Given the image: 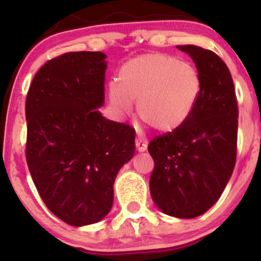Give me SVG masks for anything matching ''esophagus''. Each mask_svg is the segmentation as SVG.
<instances>
[{
  "label": "esophagus",
  "instance_id": "esophagus-1",
  "mask_svg": "<svg viewBox=\"0 0 261 261\" xmlns=\"http://www.w3.org/2000/svg\"><path fill=\"white\" fill-rule=\"evenodd\" d=\"M135 145H136V148L139 152H145L147 149V140L142 139V137H136L135 140Z\"/></svg>",
  "mask_w": 261,
  "mask_h": 261
}]
</instances>
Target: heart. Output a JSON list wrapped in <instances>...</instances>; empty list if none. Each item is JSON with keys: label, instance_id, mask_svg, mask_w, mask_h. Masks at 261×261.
Masks as SVG:
<instances>
[{"label": "heart", "instance_id": "obj_1", "mask_svg": "<svg viewBox=\"0 0 261 261\" xmlns=\"http://www.w3.org/2000/svg\"><path fill=\"white\" fill-rule=\"evenodd\" d=\"M201 92L196 67L161 53L137 56L122 65L118 82L109 85V100L119 116L133 110L155 130L170 133L193 113Z\"/></svg>", "mask_w": 261, "mask_h": 261}]
</instances>
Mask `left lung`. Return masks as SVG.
Here are the masks:
<instances>
[{
    "mask_svg": "<svg viewBox=\"0 0 261 261\" xmlns=\"http://www.w3.org/2000/svg\"><path fill=\"white\" fill-rule=\"evenodd\" d=\"M176 47L195 62L201 92L180 127L149 142V190L166 215L194 218L215 205L234 169L238 104L228 67L216 54L196 45Z\"/></svg>",
    "mask_w": 261,
    "mask_h": 261,
    "instance_id": "obj_1",
    "label": "left lung"
}]
</instances>
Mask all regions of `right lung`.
<instances>
[{"instance_id": "add662e5", "label": "right lung", "mask_w": 261, "mask_h": 261, "mask_svg": "<svg viewBox=\"0 0 261 261\" xmlns=\"http://www.w3.org/2000/svg\"><path fill=\"white\" fill-rule=\"evenodd\" d=\"M106 54L66 53L33 79L25 100V157L47 208L71 226L109 214L116 174L135 153V130L108 120Z\"/></svg>"}]
</instances>
